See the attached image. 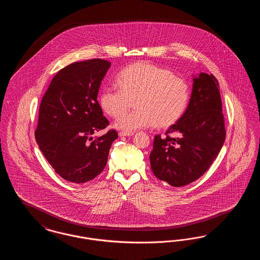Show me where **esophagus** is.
Masks as SVG:
<instances>
[{
    "instance_id": "34e87169",
    "label": "esophagus",
    "mask_w": 260,
    "mask_h": 260,
    "mask_svg": "<svg viewBox=\"0 0 260 260\" xmlns=\"http://www.w3.org/2000/svg\"><path fill=\"white\" fill-rule=\"evenodd\" d=\"M132 136H134V133H124V132H121V133H119V136H121V137Z\"/></svg>"
}]
</instances>
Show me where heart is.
Masks as SVG:
<instances>
[{"label":"heart","instance_id":"b5f03b06","mask_svg":"<svg viewBox=\"0 0 260 260\" xmlns=\"http://www.w3.org/2000/svg\"><path fill=\"white\" fill-rule=\"evenodd\" d=\"M117 86L104 87L100 93L101 108L117 117L136 100L137 110L123 113L116 127L127 133L152 126H169L185 112L190 89L185 80L148 62L133 64L117 76Z\"/></svg>","mask_w":260,"mask_h":260}]
</instances>
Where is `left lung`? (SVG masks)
Instances as JSON below:
<instances>
[{
  "mask_svg": "<svg viewBox=\"0 0 260 260\" xmlns=\"http://www.w3.org/2000/svg\"><path fill=\"white\" fill-rule=\"evenodd\" d=\"M171 133L177 136H167ZM166 135L155 136L150 154L155 176L173 187L197 180L216 159L226 135L219 84L213 75L193 76L189 104Z\"/></svg>",
  "mask_w": 260,
  "mask_h": 260,
  "instance_id": "left-lung-1",
  "label": "left lung"
}]
</instances>
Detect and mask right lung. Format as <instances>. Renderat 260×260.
I'll use <instances>...</instances> for the list:
<instances>
[{"label":"right lung","mask_w":260,"mask_h":260,"mask_svg":"<svg viewBox=\"0 0 260 260\" xmlns=\"http://www.w3.org/2000/svg\"><path fill=\"white\" fill-rule=\"evenodd\" d=\"M110 66L102 59L72 63L53 77L42 99L36 141L55 173L70 182L85 183L96 177L118 138L114 129L92 137L109 124L98 93Z\"/></svg>","instance_id":"obj_1"}]
</instances>
